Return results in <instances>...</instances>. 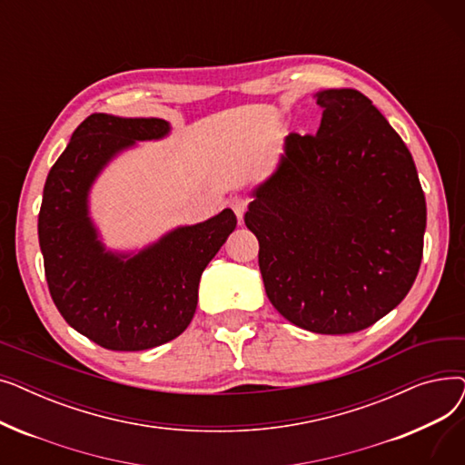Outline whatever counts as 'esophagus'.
Returning a JSON list of instances; mask_svg holds the SVG:
<instances>
[{
  "instance_id": "34e87169",
  "label": "esophagus",
  "mask_w": 465,
  "mask_h": 465,
  "mask_svg": "<svg viewBox=\"0 0 465 465\" xmlns=\"http://www.w3.org/2000/svg\"><path fill=\"white\" fill-rule=\"evenodd\" d=\"M230 207L233 209V213L237 214V220L239 223H242V216H245V211H247V200H242V198H232V202H230Z\"/></svg>"
}]
</instances>
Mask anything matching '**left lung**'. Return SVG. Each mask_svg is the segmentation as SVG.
<instances>
[{
    "label": "left lung",
    "mask_w": 465,
    "mask_h": 465,
    "mask_svg": "<svg viewBox=\"0 0 465 465\" xmlns=\"http://www.w3.org/2000/svg\"><path fill=\"white\" fill-rule=\"evenodd\" d=\"M316 135L290 134L252 190L265 294L286 321L326 335L370 328L419 275L426 200L396 130L352 88L316 94Z\"/></svg>",
    "instance_id": "8db88e82"
}]
</instances>
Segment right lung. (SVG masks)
Wrapping results in <instances>:
<instances>
[{"label": "right lung", "mask_w": 465, "mask_h": 465, "mask_svg": "<svg viewBox=\"0 0 465 465\" xmlns=\"http://www.w3.org/2000/svg\"><path fill=\"white\" fill-rule=\"evenodd\" d=\"M167 134L162 118L94 113L45 183L37 232L48 290L65 322L109 351H146L181 335L198 305L203 270L237 224L224 209L134 256L105 251L88 216L92 183L120 151Z\"/></svg>", "instance_id": "obj_1"}]
</instances>
